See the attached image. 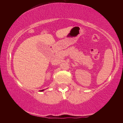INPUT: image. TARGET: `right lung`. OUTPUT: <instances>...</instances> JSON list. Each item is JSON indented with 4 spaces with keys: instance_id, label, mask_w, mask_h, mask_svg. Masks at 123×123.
<instances>
[{
    "instance_id": "obj_1",
    "label": "right lung",
    "mask_w": 123,
    "mask_h": 123,
    "mask_svg": "<svg viewBox=\"0 0 123 123\" xmlns=\"http://www.w3.org/2000/svg\"><path fill=\"white\" fill-rule=\"evenodd\" d=\"M43 90H44V89H43V90H41V91H43Z\"/></svg>"
}]
</instances>
